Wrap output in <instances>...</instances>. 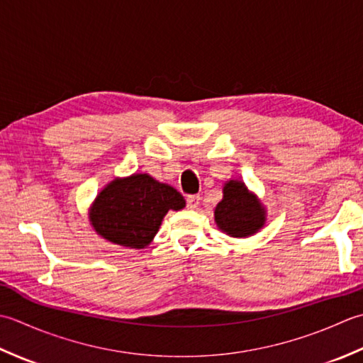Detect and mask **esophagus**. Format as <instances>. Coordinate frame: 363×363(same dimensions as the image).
<instances>
[{
    "label": "esophagus",
    "mask_w": 363,
    "mask_h": 363,
    "mask_svg": "<svg viewBox=\"0 0 363 363\" xmlns=\"http://www.w3.org/2000/svg\"><path fill=\"white\" fill-rule=\"evenodd\" d=\"M201 205V196H188L186 197V206L189 210H196Z\"/></svg>",
    "instance_id": "1"
}]
</instances>
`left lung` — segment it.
I'll list each match as a JSON object with an SVG mask.
<instances>
[{"label": "left lung", "instance_id": "8db88e82", "mask_svg": "<svg viewBox=\"0 0 363 363\" xmlns=\"http://www.w3.org/2000/svg\"><path fill=\"white\" fill-rule=\"evenodd\" d=\"M214 220L230 236H249L264 223V211L244 183L230 180L224 186V199L214 210Z\"/></svg>", "mask_w": 363, "mask_h": 363}]
</instances>
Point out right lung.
Listing matches in <instances>:
<instances>
[{
	"mask_svg": "<svg viewBox=\"0 0 363 363\" xmlns=\"http://www.w3.org/2000/svg\"><path fill=\"white\" fill-rule=\"evenodd\" d=\"M184 199L172 186L147 174L111 182L95 199L91 223L103 238L143 249L157 235L169 210H182Z\"/></svg>",
	"mask_w": 363,
	"mask_h": 363,
	"instance_id": "right-lung-1",
	"label": "right lung"
}]
</instances>
